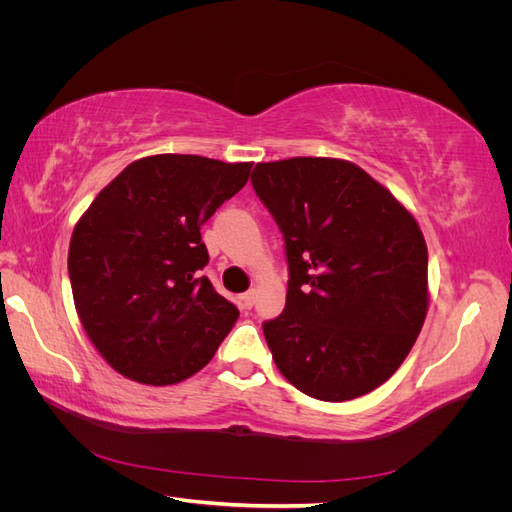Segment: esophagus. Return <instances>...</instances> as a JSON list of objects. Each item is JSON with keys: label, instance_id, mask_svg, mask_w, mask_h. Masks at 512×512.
<instances>
[{"label": "esophagus", "instance_id": "obj_1", "mask_svg": "<svg viewBox=\"0 0 512 512\" xmlns=\"http://www.w3.org/2000/svg\"><path fill=\"white\" fill-rule=\"evenodd\" d=\"M241 303H243L245 309H252L254 303H256V290H254V288L247 290V292L243 294V297H241Z\"/></svg>", "mask_w": 512, "mask_h": 512}]
</instances>
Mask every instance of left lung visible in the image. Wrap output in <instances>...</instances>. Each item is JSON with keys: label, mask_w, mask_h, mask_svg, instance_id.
<instances>
[{"label": "left lung", "mask_w": 512, "mask_h": 512, "mask_svg": "<svg viewBox=\"0 0 512 512\" xmlns=\"http://www.w3.org/2000/svg\"><path fill=\"white\" fill-rule=\"evenodd\" d=\"M254 192L284 237V312L262 333L284 378L320 401L378 389L427 314V245L363 168L331 158L256 164Z\"/></svg>", "instance_id": "8db88e82"}]
</instances>
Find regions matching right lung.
<instances>
[{"instance_id": "right-lung-1", "label": "right lung", "mask_w": 512, "mask_h": 512, "mask_svg": "<svg viewBox=\"0 0 512 512\" xmlns=\"http://www.w3.org/2000/svg\"><path fill=\"white\" fill-rule=\"evenodd\" d=\"M252 164L200 156L136 160L76 224L68 252L74 305L91 344L130 380L166 386L194 376L239 318L215 292L200 237Z\"/></svg>"}]
</instances>
